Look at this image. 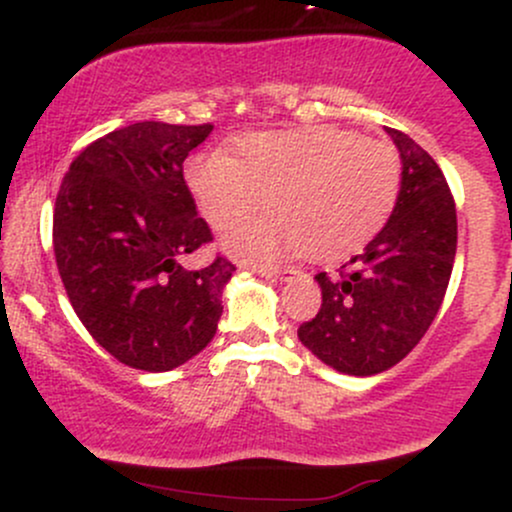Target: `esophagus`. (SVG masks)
<instances>
[{
	"mask_svg": "<svg viewBox=\"0 0 512 512\" xmlns=\"http://www.w3.org/2000/svg\"><path fill=\"white\" fill-rule=\"evenodd\" d=\"M252 272L264 276V279H284V276L293 274L289 267H252Z\"/></svg>",
	"mask_w": 512,
	"mask_h": 512,
	"instance_id": "obj_1",
	"label": "esophagus"
}]
</instances>
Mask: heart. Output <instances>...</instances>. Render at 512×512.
<instances>
[{
    "label": "heart",
    "instance_id": "heart-1",
    "mask_svg": "<svg viewBox=\"0 0 512 512\" xmlns=\"http://www.w3.org/2000/svg\"><path fill=\"white\" fill-rule=\"evenodd\" d=\"M185 180L214 228L261 206L272 210L228 228L223 245L248 262H279L296 252L337 260L368 243L395 209L402 158L383 139L339 127L245 134L236 156H192Z\"/></svg>",
    "mask_w": 512,
    "mask_h": 512
}]
</instances>
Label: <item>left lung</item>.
<instances>
[{
	"mask_svg": "<svg viewBox=\"0 0 512 512\" xmlns=\"http://www.w3.org/2000/svg\"><path fill=\"white\" fill-rule=\"evenodd\" d=\"M402 156V190L383 231L342 264L315 276L322 305L298 339L339 373L375 375L421 342L443 303L457 250L455 199L438 163L387 127Z\"/></svg>",
	"mask_w": 512,
	"mask_h": 512,
	"instance_id": "left-lung-1",
	"label": "left lung"
}]
</instances>
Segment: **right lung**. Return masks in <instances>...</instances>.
<instances>
[{
	"label": "right lung",
	"mask_w": 512,
	"mask_h": 512,
	"mask_svg": "<svg viewBox=\"0 0 512 512\" xmlns=\"http://www.w3.org/2000/svg\"><path fill=\"white\" fill-rule=\"evenodd\" d=\"M211 129H115L74 158L57 192L52 245L64 291L88 334L129 368L173 370L216 334L236 264L221 252L202 269L180 264L214 240L182 175Z\"/></svg>",
	"instance_id": "1"
}]
</instances>
